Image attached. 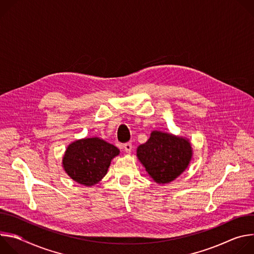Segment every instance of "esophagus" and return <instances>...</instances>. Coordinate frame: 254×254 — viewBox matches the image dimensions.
I'll return each mask as SVG.
<instances>
[{
    "label": "esophagus",
    "mask_w": 254,
    "mask_h": 254,
    "mask_svg": "<svg viewBox=\"0 0 254 254\" xmlns=\"http://www.w3.org/2000/svg\"><path fill=\"white\" fill-rule=\"evenodd\" d=\"M124 149L126 151V153H130L132 150V144L131 142H127L124 144Z\"/></svg>",
    "instance_id": "34e87169"
}]
</instances>
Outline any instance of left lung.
Masks as SVG:
<instances>
[{"instance_id":"1","label":"left lung","mask_w":254,"mask_h":254,"mask_svg":"<svg viewBox=\"0 0 254 254\" xmlns=\"http://www.w3.org/2000/svg\"><path fill=\"white\" fill-rule=\"evenodd\" d=\"M190 142L162 131H153L146 143L137 148V158L159 184L175 180L188 167L192 158Z\"/></svg>"}]
</instances>
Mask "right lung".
<instances>
[{"label":"right lung","instance_id":"1","mask_svg":"<svg viewBox=\"0 0 254 254\" xmlns=\"http://www.w3.org/2000/svg\"><path fill=\"white\" fill-rule=\"evenodd\" d=\"M120 154L114 144L98 137L79 139L69 144L63 167L75 182L92 186L105 176L112 160Z\"/></svg>","mask_w":254,"mask_h":254}]
</instances>
